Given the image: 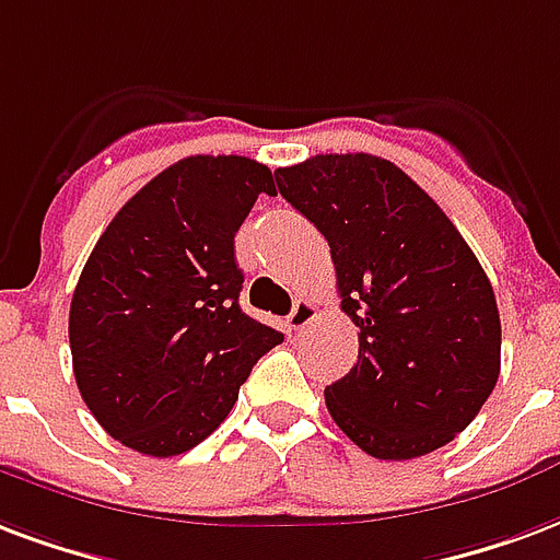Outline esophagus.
<instances>
[{
	"instance_id": "obj_1",
	"label": "esophagus",
	"mask_w": 560,
	"mask_h": 560,
	"mask_svg": "<svg viewBox=\"0 0 560 560\" xmlns=\"http://www.w3.org/2000/svg\"><path fill=\"white\" fill-rule=\"evenodd\" d=\"M317 317V305L308 300H300L296 305H293V312L288 314V320H284V326H288V332L296 338V335L305 332V326Z\"/></svg>"
}]
</instances>
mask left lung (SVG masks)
Here are the masks:
<instances>
[{"instance_id": "left-lung-1", "label": "left lung", "mask_w": 560, "mask_h": 560, "mask_svg": "<svg viewBox=\"0 0 560 560\" xmlns=\"http://www.w3.org/2000/svg\"><path fill=\"white\" fill-rule=\"evenodd\" d=\"M279 192L332 248L359 359L326 385L338 428L376 459L448 445L495 388L501 320L487 272L442 207L395 163L317 153Z\"/></svg>"}]
</instances>
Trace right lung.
Listing matches in <instances>:
<instances>
[{"label": "right lung", "mask_w": 560, "mask_h": 560, "mask_svg": "<svg viewBox=\"0 0 560 560\" xmlns=\"http://www.w3.org/2000/svg\"><path fill=\"white\" fill-rule=\"evenodd\" d=\"M272 172L186 156L115 213L70 300L73 376L112 439L148 457L196 448L284 335L240 308L234 237Z\"/></svg>", "instance_id": "obj_1"}]
</instances>
